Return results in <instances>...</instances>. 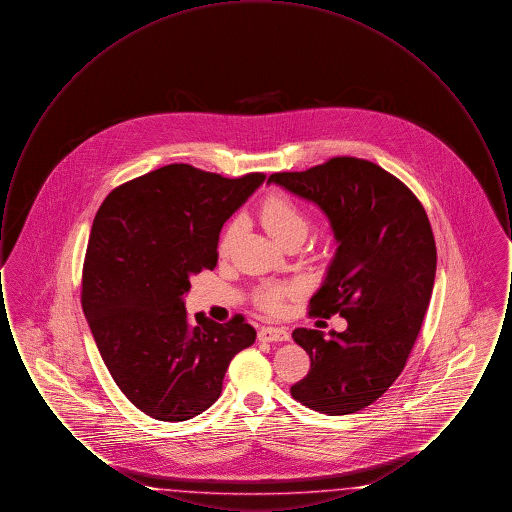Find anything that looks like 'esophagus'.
<instances>
[{"label":"esophagus","mask_w":512,"mask_h":512,"mask_svg":"<svg viewBox=\"0 0 512 512\" xmlns=\"http://www.w3.org/2000/svg\"><path fill=\"white\" fill-rule=\"evenodd\" d=\"M257 338L261 341H288L290 332L286 328H278V326H263L259 330Z\"/></svg>","instance_id":"34e87169"}]
</instances>
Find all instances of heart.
<instances>
[{
    "instance_id": "1",
    "label": "heart",
    "mask_w": 512,
    "mask_h": 512,
    "mask_svg": "<svg viewBox=\"0 0 512 512\" xmlns=\"http://www.w3.org/2000/svg\"><path fill=\"white\" fill-rule=\"evenodd\" d=\"M259 217H261L263 226L267 228L268 234L278 244H284L295 234H307L305 215L293 205L290 199H286L282 195H270L267 201L261 205ZM232 236H234V230L228 228V232L224 234V240H222V251L228 249V245L232 242ZM293 293H295V286L292 284H270V286H263L257 292V303L263 309L276 313L282 309L284 299L292 297Z\"/></svg>"
}]
</instances>
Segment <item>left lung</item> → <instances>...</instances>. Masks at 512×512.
Wrapping results in <instances>:
<instances>
[{"label": "left lung", "instance_id": "1", "mask_svg": "<svg viewBox=\"0 0 512 512\" xmlns=\"http://www.w3.org/2000/svg\"><path fill=\"white\" fill-rule=\"evenodd\" d=\"M267 184L315 203L330 222L336 253L311 297V313L347 320L343 332L297 328L311 357L292 395L338 416L361 411L401 374L436 280V242L413 192L382 167L336 157L303 172H276Z\"/></svg>", "mask_w": 512, "mask_h": 512}]
</instances>
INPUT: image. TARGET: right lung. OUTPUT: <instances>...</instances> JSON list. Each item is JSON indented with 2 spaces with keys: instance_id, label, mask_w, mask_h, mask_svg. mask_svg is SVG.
<instances>
[{
  "instance_id": "right-lung-1",
  "label": "right lung",
  "mask_w": 512,
  "mask_h": 512,
  "mask_svg": "<svg viewBox=\"0 0 512 512\" xmlns=\"http://www.w3.org/2000/svg\"><path fill=\"white\" fill-rule=\"evenodd\" d=\"M263 182L261 172L222 178L180 163L122 184L99 207L82 309L115 384L155 420L207 411L234 355L257 338L242 315L192 324L184 297L192 276L217 267L224 222Z\"/></svg>"
}]
</instances>
